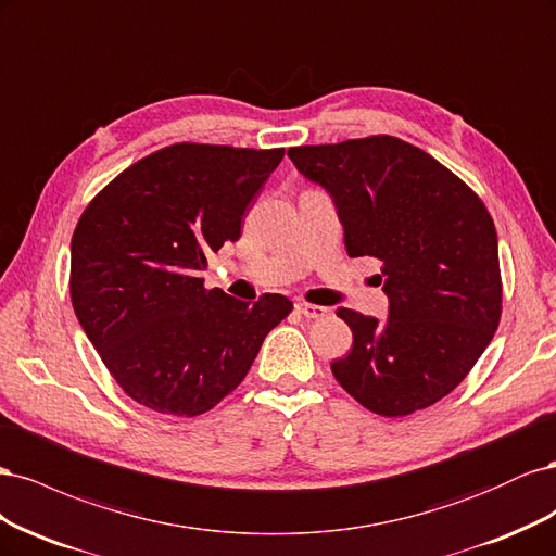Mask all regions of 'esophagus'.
Listing matches in <instances>:
<instances>
[{
    "label": "esophagus",
    "mask_w": 556,
    "mask_h": 556,
    "mask_svg": "<svg viewBox=\"0 0 556 556\" xmlns=\"http://www.w3.org/2000/svg\"><path fill=\"white\" fill-rule=\"evenodd\" d=\"M296 311H299L301 315H304V317H308V319H319V317H325V315L329 313V308L315 306V304H306V301H299Z\"/></svg>",
    "instance_id": "esophagus-1"
}]
</instances>
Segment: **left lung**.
<instances>
[{
	"instance_id": "8db88e82",
	"label": "left lung",
	"mask_w": 556,
	"mask_h": 556,
	"mask_svg": "<svg viewBox=\"0 0 556 556\" xmlns=\"http://www.w3.org/2000/svg\"><path fill=\"white\" fill-rule=\"evenodd\" d=\"M290 160L331 194L350 257L382 262L390 317L339 308L352 350L331 374L364 408L406 417L447 396L501 319L498 241L490 211L425 150L396 137L299 146Z\"/></svg>"
}]
</instances>
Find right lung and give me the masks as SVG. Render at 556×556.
Listing matches in <instances>:
<instances>
[{
	"label": "right lung",
	"instance_id": "obj_1",
	"mask_svg": "<svg viewBox=\"0 0 556 556\" xmlns=\"http://www.w3.org/2000/svg\"><path fill=\"white\" fill-rule=\"evenodd\" d=\"M282 148L174 143L117 174L72 237L70 292L109 374L141 406L197 417L231 394L280 319L282 294L255 304L206 290L201 271L241 220Z\"/></svg>",
	"mask_w": 556,
	"mask_h": 556
}]
</instances>
